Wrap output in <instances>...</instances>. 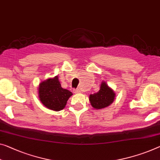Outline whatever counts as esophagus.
<instances>
[{"label": "esophagus", "mask_w": 160, "mask_h": 160, "mask_svg": "<svg viewBox=\"0 0 160 160\" xmlns=\"http://www.w3.org/2000/svg\"><path fill=\"white\" fill-rule=\"evenodd\" d=\"M73 92H74V93H76V94H78V93H81V90L78 88V89L73 90Z\"/></svg>", "instance_id": "34e87169"}]
</instances>
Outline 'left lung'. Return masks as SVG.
<instances>
[{"instance_id": "1", "label": "left lung", "mask_w": 160, "mask_h": 160, "mask_svg": "<svg viewBox=\"0 0 160 160\" xmlns=\"http://www.w3.org/2000/svg\"><path fill=\"white\" fill-rule=\"evenodd\" d=\"M115 96L116 94L114 91L107 85L106 82H102L99 92L89 95V101L93 108L95 109H102L112 104Z\"/></svg>"}]
</instances>
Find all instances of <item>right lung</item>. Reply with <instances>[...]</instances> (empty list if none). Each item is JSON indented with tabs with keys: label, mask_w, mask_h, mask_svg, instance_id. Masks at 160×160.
<instances>
[{
	"label": "right lung",
	"mask_w": 160,
	"mask_h": 160,
	"mask_svg": "<svg viewBox=\"0 0 160 160\" xmlns=\"http://www.w3.org/2000/svg\"><path fill=\"white\" fill-rule=\"evenodd\" d=\"M73 94L61 87L58 76L48 78L39 83L38 97L44 107L58 112L64 109L68 99Z\"/></svg>",
	"instance_id": "obj_1"
}]
</instances>
